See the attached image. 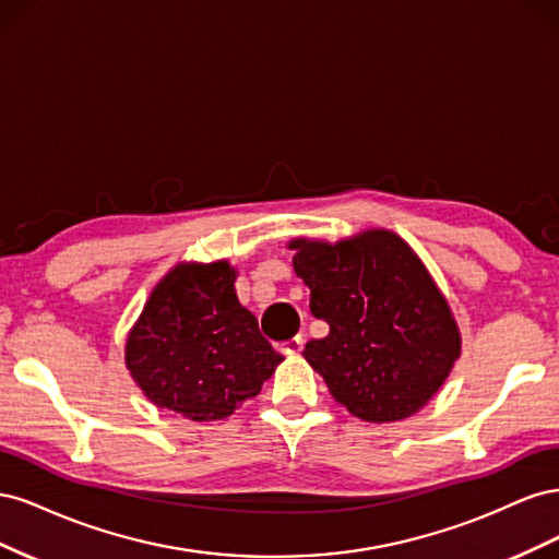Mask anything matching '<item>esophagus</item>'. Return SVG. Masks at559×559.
<instances>
[{
    "label": "esophagus",
    "mask_w": 559,
    "mask_h": 559,
    "mask_svg": "<svg viewBox=\"0 0 559 559\" xmlns=\"http://www.w3.org/2000/svg\"><path fill=\"white\" fill-rule=\"evenodd\" d=\"M302 347H306V337H302V335H294V337H289V341L280 343L277 349H280L282 354H300Z\"/></svg>",
    "instance_id": "34e87169"
}]
</instances>
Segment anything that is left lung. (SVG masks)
Returning <instances> with one entry per match:
<instances>
[{
  "mask_svg": "<svg viewBox=\"0 0 559 559\" xmlns=\"http://www.w3.org/2000/svg\"><path fill=\"white\" fill-rule=\"evenodd\" d=\"M294 270L329 335L306 359L337 403L366 421L415 415L460 359L443 294L399 235L366 230L335 245L294 240Z\"/></svg>",
  "mask_w": 559,
  "mask_h": 559,
  "instance_id": "1",
  "label": "left lung"
}]
</instances>
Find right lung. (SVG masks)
I'll use <instances>...</instances> for the list:
<instances>
[{
	"label": "right lung",
	"mask_w": 559,
	"mask_h": 559,
	"mask_svg": "<svg viewBox=\"0 0 559 559\" xmlns=\"http://www.w3.org/2000/svg\"><path fill=\"white\" fill-rule=\"evenodd\" d=\"M226 261L181 263L156 286L130 331V376L158 408L224 419L253 399L282 361L240 306Z\"/></svg>",
	"instance_id": "add662e5"
}]
</instances>
